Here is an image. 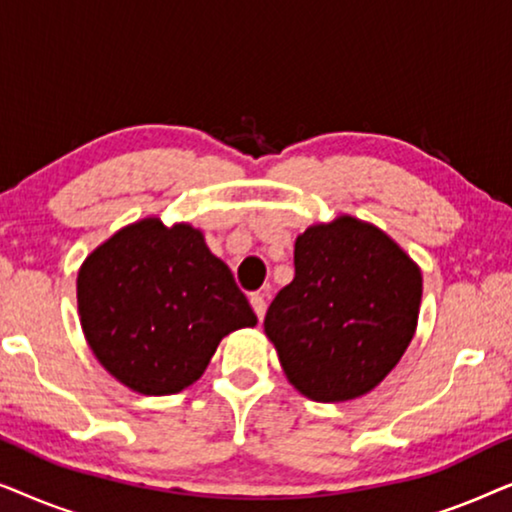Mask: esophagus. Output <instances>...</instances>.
<instances>
[{"instance_id":"obj_1","label":"esophagus","mask_w":512,"mask_h":512,"mask_svg":"<svg viewBox=\"0 0 512 512\" xmlns=\"http://www.w3.org/2000/svg\"><path fill=\"white\" fill-rule=\"evenodd\" d=\"M249 303H251V307H254L256 317L263 319L265 317V296H263V293H254V296L249 298Z\"/></svg>"}]
</instances>
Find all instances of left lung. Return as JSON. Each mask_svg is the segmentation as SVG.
I'll return each instance as SVG.
<instances>
[{"instance_id": "left-lung-1", "label": "left lung", "mask_w": 512, "mask_h": 512, "mask_svg": "<svg viewBox=\"0 0 512 512\" xmlns=\"http://www.w3.org/2000/svg\"><path fill=\"white\" fill-rule=\"evenodd\" d=\"M296 277L263 328L293 389L319 403L373 391L408 349L422 270L373 223L349 214L296 237Z\"/></svg>"}]
</instances>
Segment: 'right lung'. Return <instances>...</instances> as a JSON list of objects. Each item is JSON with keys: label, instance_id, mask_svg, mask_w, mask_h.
<instances>
[{"label": "right lung", "instance_id": "right-lung-1", "mask_svg": "<svg viewBox=\"0 0 512 512\" xmlns=\"http://www.w3.org/2000/svg\"><path fill=\"white\" fill-rule=\"evenodd\" d=\"M81 328L111 377L144 396L198 382L219 342L256 314L191 223L146 216L93 249L76 277Z\"/></svg>", "mask_w": 512, "mask_h": 512}]
</instances>
